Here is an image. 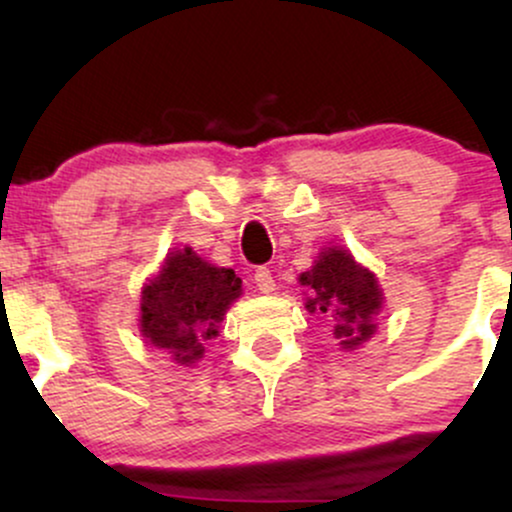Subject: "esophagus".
<instances>
[{
  "mask_svg": "<svg viewBox=\"0 0 512 512\" xmlns=\"http://www.w3.org/2000/svg\"><path fill=\"white\" fill-rule=\"evenodd\" d=\"M255 284H257V291L260 293H274L276 291V284H274V276L269 272L267 267H260L255 272Z\"/></svg>",
  "mask_w": 512,
  "mask_h": 512,
  "instance_id": "esophagus-1",
  "label": "esophagus"
}]
</instances>
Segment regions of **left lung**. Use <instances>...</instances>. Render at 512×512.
Segmentation results:
<instances>
[{"instance_id":"left-lung-1","label":"left lung","mask_w":512,"mask_h":512,"mask_svg":"<svg viewBox=\"0 0 512 512\" xmlns=\"http://www.w3.org/2000/svg\"><path fill=\"white\" fill-rule=\"evenodd\" d=\"M298 284L305 286V310L332 322L334 339L344 351L358 349L378 330L375 317L383 310L378 276L342 245L317 252L313 267L298 274Z\"/></svg>"}]
</instances>
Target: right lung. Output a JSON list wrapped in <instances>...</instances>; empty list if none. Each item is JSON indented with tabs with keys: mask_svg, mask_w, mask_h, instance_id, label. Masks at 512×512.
Here are the masks:
<instances>
[{
	"mask_svg": "<svg viewBox=\"0 0 512 512\" xmlns=\"http://www.w3.org/2000/svg\"><path fill=\"white\" fill-rule=\"evenodd\" d=\"M240 284L233 269L216 267L192 248L168 252L142 289L139 332L144 342L180 366H195L209 339L219 337L226 310L243 296Z\"/></svg>",
	"mask_w": 512,
	"mask_h": 512,
	"instance_id": "right-lung-1",
	"label": "right lung"
}]
</instances>
